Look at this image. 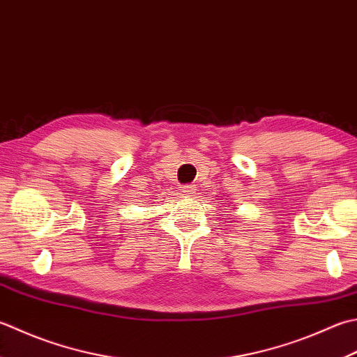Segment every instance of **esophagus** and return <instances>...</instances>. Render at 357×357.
<instances>
[{
  "mask_svg": "<svg viewBox=\"0 0 357 357\" xmlns=\"http://www.w3.org/2000/svg\"><path fill=\"white\" fill-rule=\"evenodd\" d=\"M181 192H183V195H193L195 187L193 185H183L181 187Z\"/></svg>",
  "mask_w": 357,
  "mask_h": 357,
  "instance_id": "esophagus-1",
  "label": "esophagus"
}]
</instances>
